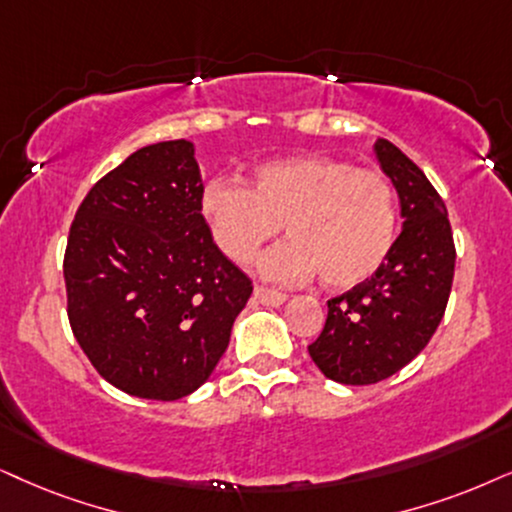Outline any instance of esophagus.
Here are the masks:
<instances>
[{"label":"esophagus","instance_id":"1","mask_svg":"<svg viewBox=\"0 0 512 512\" xmlns=\"http://www.w3.org/2000/svg\"><path fill=\"white\" fill-rule=\"evenodd\" d=\"M255 297L264 304H274V307H278V304H283L288 300L286 293H278V290L264 288V286H255Z\"/></svg>","mask_w":512,"mask_h":512}]
</instances>
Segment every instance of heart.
Wrapping results in <instances>:
<instances>
[{"instance_id": "1", "label": "heart", "mask_w": 512, "mask_h": 512, "mask_svg": "<svg viewBox=\"0 0 512 512\" xmlns=\"http://www.w3.org/2000/svg\"><path fill=\"white\" fill-rule=\"evenodd\" d=\"M200 212L219 250L238 264L255 260L283 224L290 241L264 257V274L302 281L319 271L328 288H354L371 278L390 257L399 229L390 177L331 155L262 163L248 186L212 181Z\"/></svg>"}]
</instances>
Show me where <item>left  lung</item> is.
<instances>
[{"instance_id":"8db88e82","label":"left lung","mask_w":512,"mask_h":512,"mask_svg":"<svg viewBox=\"0 0 512 512\" xmlns=\"http://www.w3.org/2000/svg\"><path fill=\"white\" fill-rule=\"evenodd\" d=\"M375 155L399 193L404 229L383 267L328 300L309 357L342 385H373L416 359L446 312L456 245L446 205L423 170L387 139Z\"/></svg>"}]
</instances>
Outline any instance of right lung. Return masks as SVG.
<instances>
[{"mask_svg": "<svg viewBox=\"0 0 512 512\" xmlns=\"http://www.w3.org/2000/svg\"><path fill=\"white\" fill-rule=\"evenodd\" d=\"M200 198L193 144L160 141L96 181L70 224V328L101 378L132 397L198 390L252 293L212 241Z\"/></svg>", "mask_w": 512, "mask_h": 512, "instance_id": "1", "label": "right lung"}]
</instances>
